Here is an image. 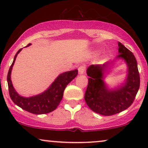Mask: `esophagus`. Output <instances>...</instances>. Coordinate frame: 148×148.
<instances>
[{"instance_id":"esophagus-1","label":"esophagus","mask_w":148,"mask_h":148,"mask_svg":"<svg viewBox=\"0 0 148 148\" xmlns=\"http://www.w3.org/2000/svg\"><path fill=\"white\" fill-rule=\"evenodd\" d=\"M85 70H86V67H85V66L82 65V66H79V68H78L79 74V75L84 74V72H85Z\"/></svg>"}]
</instances>
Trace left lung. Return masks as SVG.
Listing matches in <instances>:
<instances>
[{
    "mask_svg": "<svg viewBox=\"0 0 148 148\" xmlns=\"http://www.w3.org/2000/svg\"><path fill=\"white\" fill-rule=\"evenodd\" d=\"M119 55L112 62L92 64L87 69L88 86L85 100L91 110L104 116H110L126 110L132 104L140 85L137 62L130 50L119 42ZM124 60L127 65L124 82L114 88H110L105 78L111 69V64Z\"/></svg>",
    "mask_w": 148,
    "mask_h": 148,
    "instance_id": "8db88e82",
    "label": "left lung"
}]
</instances>
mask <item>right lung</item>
<instances>
[{"label":"right lung","mask_w":148,"mask_h":148,"mask_svg":"<svg viewBox=\"0 0 148 148\" xmlns=\"http://www.w3.org/2000/svg\"><path fill=\"white\" fill-rule=\"evenodd\" d=\"M29 44L27 46H31ZM23 48L18 50L14 57L7 75V83L9 95L13 102L23 110L35 114H47L55 110L63 97L64 90L66 86L77 75L78 71L75 69L60 73L51 85L43 92L33 96L24 97L18 94L14 88L11 81V71L17 54Z\"/></svg>","instance_id":"1"}]
</instances>
